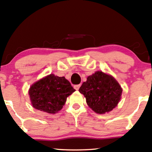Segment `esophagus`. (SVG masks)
<instances>
[{
  "label": "esophagus",
  "instance_id": "34e87169",
  "mask_svg": "<svg viewBox=\"0 0 152 152\" xmlns=\"http://www.w3.org/2000/svg\"><path fill=\"white\" fill-rule=\"evenodd\" d=\"M80 86H81V84L75 85V86H74V88H75V89H76V90H78V89H79Z\"/></svg>",
  "mask_w": 152,
  "mask_h": 152
}]
</instances>
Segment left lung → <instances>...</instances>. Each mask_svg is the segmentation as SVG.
<instances>
[{"label":"left lung","mask_w":152,"mask_h":152,"mask_svg":"<svg viewBox=\"0 0 152 152\" xmlns=\"http://www.w3.org/2000/svg\"><path fill=\"white\" fill-rule=\"evenodd\" d=\"M78 91L86 97L91 109L100 114L114 109L122 94L121 87L116 80L102 71H96L88 76Z\"/></svg>","instance_id":"1"}]
</instances>
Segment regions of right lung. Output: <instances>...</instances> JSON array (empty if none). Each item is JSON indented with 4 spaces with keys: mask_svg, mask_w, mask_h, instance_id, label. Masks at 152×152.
<instances>
[{
    "mask_svg": "<svg viewBox=\"0 0 152 152\" xmlns=\"http://www.w3.org/2000/svg\"><path fill=\"white\" fill-rule=\"evenodd\" d=\"M75 91L65 77L50 74L34 83L28 94L34 108L55 114L62 109L67 97Z\"/></svg>",
    "mask_w": 152,
    "mask_h": 152,
    "instance_id": "add662e5",
    "label": "right lung"
}]
</instances>
